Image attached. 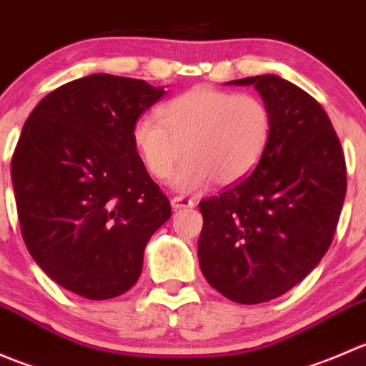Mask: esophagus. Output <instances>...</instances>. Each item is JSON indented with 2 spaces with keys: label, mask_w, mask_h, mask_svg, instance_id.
<instances>
[{
  "label": "esophagus",
  "mask_w": 366,
  "mask_h": 366,
  "mask_svg": "<svg viewBox=\"0 0 366 366\" xmlns=\"http://www.w3.org/2000/svg\"><path fill=\"white\" fill-rule=\"evenodd\" d=\"M172 207H173V210H180V209H189V207H194V202L191 200V198L175 197V198H172Z\"/></svg>",
  "instance_id": "esophagus-1"
}]
</instances>
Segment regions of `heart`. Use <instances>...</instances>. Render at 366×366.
Wrapping results in <instances>:
<instances>
[{
	"mask_svg": "<svg viewBox=\"0 0 366 366\" xmlns=\"http://www.w3.org/2000/svg\"><path fill=\"white\" fill-rule=\"evenodd\" d=\"M159 119L142 117L132 142L147 172L166 180L182 154L187 157L173 175L179 193L234 184L253 172L267 150L272 113L260 97L214 86H194L159 108Z\"/></svg>",
	"mask_w": 366,
	"mask_h": 366,
	"instance_id": "b5f03b06",
	"label": "heart"
}]
</instances>
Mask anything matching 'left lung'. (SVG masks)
Here are the masks:
<instances>
[{
  "label": "left lung",
  "instance_id": "left-lung-1",
  "mask_svg": "<svg viewBox=\"0 0 366 366\" xmlns=\"http://www.w3.org/2000/svg\"><path fill=\"white\" fill-rule=\"evenodd\" d=\"M254 86L272 113L257 168L200 202V269L234 302L258 305L305 280L330 249L347 189L340 139L322 106L274 74L230 81Z\"/></svg>",
  "mask_w": 366,
  "mask_h": 366
}]
</instances>
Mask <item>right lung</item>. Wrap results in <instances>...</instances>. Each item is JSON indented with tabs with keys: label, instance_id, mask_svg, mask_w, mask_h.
Instances as JSON below:
<instances>
[{
	"label": "right lung",
	"instance_id": "right-lung-1",
	"mask_svg": "<svg viewBox=\"0 0 366 366\" xmlns=\"http://www.w3.org/2000/svg\"><path fill=\"white\" fill-rule=\"evenodd\" d=\"M162 95L142 79L92 74L47 94L26 120L10 166L21 232L39 267L77 296L127 292L172 217L132 142Z\"/></svg>",
	"mask_w": 366,
	"mask_h": 366
}]
</instances>
